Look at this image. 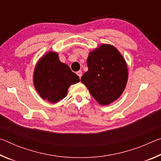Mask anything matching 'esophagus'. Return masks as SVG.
Listing matches in <instances>:
<instances>
[{"label":"esophagus","mask_w":161,"mask_h":161,"mask_svg":"<svg viewBox=\"0 0 161 161\" xmlns=\"http://www.w3.org/2000/svg\"><path fill=\"white\" fill-rule=\"evenodd\" d=\"M77 75L79 76V77L81 78V75H82V72H81V71H78V72H77Z\"/></svg>","instance_id":"1"}]
</instances>
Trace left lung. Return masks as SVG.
<instances>
[{"label":"left lung","instance_id":"left-lung-1","mask_svg":"<svg viewBox=\"0 0 161 161\" xmlns=\"http://www.w3.org/2000/svg\"><path fill=\"white\" fill-rule=\"evenodd\" d=\"M88 71L81 81L100 105L115 102L126 88L129 71L120 52L109 44H102L89 52L86 59Z\"/></svg>","mask_w":161,"mask_h":161}]
</instances>
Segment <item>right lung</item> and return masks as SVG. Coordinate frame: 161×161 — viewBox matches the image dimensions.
<instances>
[{"instance_id": "obj_1", "label": "right lung", "mask_w": 161, "mask_h": 161, "mask_svg": "<svg viewBox=\"0 0 161 161\" xmlns=\"http://www.w3.org/2000/svg\"><path fill=\"white\" fill-rule=\"evenodd\" d=\"M67 64L61 62L56 52L49 51L37 61L33 84L38 94L50 103H58L67 96L69 87L80 81Z\"/></svg>"}]
</instances>
